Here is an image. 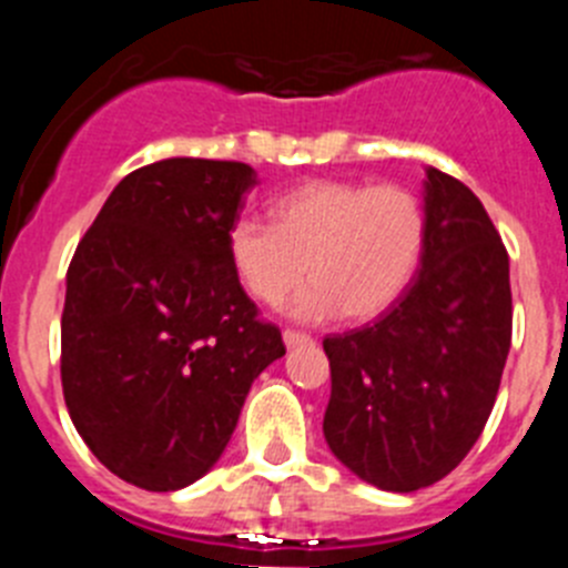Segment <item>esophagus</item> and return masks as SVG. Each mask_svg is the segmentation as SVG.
<instances>
[{"instance_id": "esophagus-1", "label": "esophagus", "mask_w": 568, "mask_h": 568, "mask_svg": "<svg viewBox=\"0 0 568 568\" xmlns=\"http://www.w3.org/2000/svg\"><path fill=\"white\" fill-rule=\"evenodd\" d=\"M284 344H287V346H304V344H313V335L298 333V329H284Z\"/></svg>"}]
</instances>
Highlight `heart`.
<instances>
[{"label": "heart", "mask_w": 568, "mask_h": 568, "mask_svg": "<svg viewBox=\"0 0 568 568\" xmlns=\"http://www.w3.org/2000/svg\"><path fill=\"white\" fill-rule=\"evenodd\" d=\"M273 224L239 219L227 233L235 273L253 298L278 307L304 278L298 318L355 321L386 313L409 287L426 241L418 195L400 184L310 182L270 207Z\"/></svg>", "instance_id": "b5f03b06"}]
</instances>
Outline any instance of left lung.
<instances>
[{"label":"left lung","mask_w":568,"mask_h":568,"mask_svg":"<svg viewBox=\"0 0 568 568\" xmlns=\"http://www.w3.org/2000/svg\"><path fill=\"white\" fill-rule=\"evenodd\" d=\"M424 204L418 278L378 321L324 338V438L386 491L424 489L469 455L511 344L509 253L480 199L429 168Z\"/></svg>","instance_id":"1"}]
</instances>
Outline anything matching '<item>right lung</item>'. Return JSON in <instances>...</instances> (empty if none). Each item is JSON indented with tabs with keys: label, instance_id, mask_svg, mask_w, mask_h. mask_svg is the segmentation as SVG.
Instances as JSON below:
<instances>
[{
	"label": "right lung",
	"instance_id": "obj_1",
	"mask_svg": "<svg viewBox=\"0 0 568 568\" xmlns=\"http://www.w3.org/2000/svg\"><path fill=\"white\" fill-rule=\"evenodd\" d=\"M253 184L244 162L144 164L115 184L70 258L64 404L90 453L139 489L202 478L253 381L287 353L227 253Z\"/></svg>",
	"mask_w": 568,
	"mask_h": 568
}]
</instances>
